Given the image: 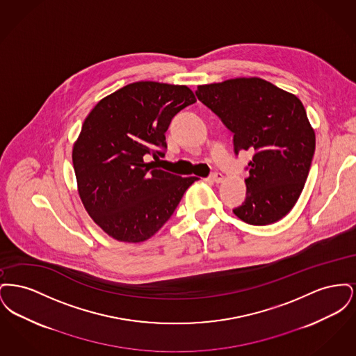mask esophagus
<instances>
[{
  "label": "esophagus",
  "instance_id": "esophagus-1",
  "mask_svg": "<svg viewBox=\"0 0 356 356\" xmlns=\"http://www.w3.org/2000/svg\"><path fill=\"white\" fill-rule=\"evenodd\" d=\"M222 179H224V176L221 175L220 172H215L213 175H211V176H209V180H211V181H213V183H221V181H222Z\"/></svg>",
  "mask_w": 356,
  "mask_h": 356
}]
</instances>
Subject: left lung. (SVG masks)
<instances>
[{
	"instance_id": "left-lung-1",
	"label": "left lung",
	"mask_w": 356,
	"mask_h": 356,
	"mask_svg": "<svg viewBox=\"0 0 356 356\" xmlns=\"http://www.w3.org/2000/svg\"><path fill=\"white\" fill-rule=\"evenodd\" d=\"M196 96L234 134L236 154L254 152L247 196L234 213L252 225L284 218L305 188L315 152V132L302 102L259 77L199 85Z\"/></svg>"
}]
</instances>
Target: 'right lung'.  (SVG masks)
Masks as SVG:
<instances>
[{
	"label": "right lung",
	"mask_w": 356,
	"mask_h": 356,
	"mask_svg": "<svg viewBox=\"0 0 356 356\" xmlns=\"http://www.w3.org/2000/svg\"><path fill=\"white\" fill-rule=\"evenodd\" d=\"M196 102L186 85L138 81L96 104L73 145L77 189L86 212L124 243L152 237L197 177H181L147 163L164 156L172 119Z\"/></svg>",
	"instance_id": "obj_1"
}]
</instances>
